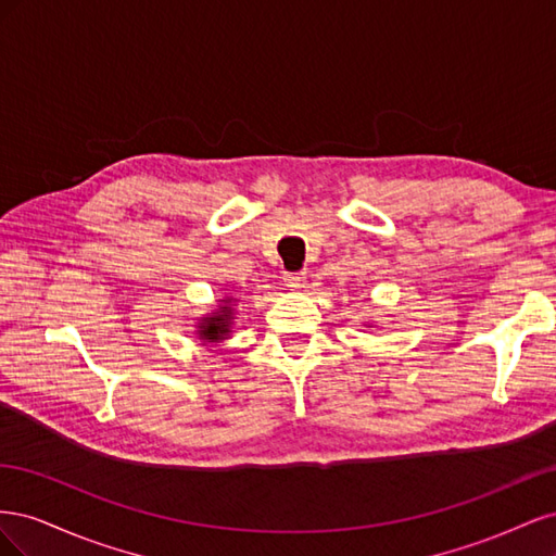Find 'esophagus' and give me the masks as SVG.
Masks as SVG:
<instances>
[{
    "label": "esophagus",
    "mask_w": 556,
    "mask_h": 556,
    "mask_svg": "<svg viewBox=\"0 0 556 556\" xmlns=\"http://www.w3.org/2000/svg\"><path fill=\"white\" fill-rule=\"evenodd\" d=\"M285 285H288V288H294V290H299V288H304V282H306V274L304 271H296V274H285Z\"/></svg>",
    "instance_id": "esophagus-1"
}]
</instances>
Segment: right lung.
Segmentation results:
<instances>
[{
  "mask_svg": "<svg viewBox=\"0 0 556 556\" xmlns=\"http://www.w3.org/2000/svg\"><path fill=\"white\" fill-rule=\"evenodd\" d=\"M225 304L217 306L215 313L201 317L199 325H197V333L199 339L204 343H220L229 336V327H231V319H233V308H231V299H223Z\"/></svg>",
  "mask_w": 556,
  "mask_h": 556,
  "instance_id": "1",
  "label": "right lung"
}]
</instances>
